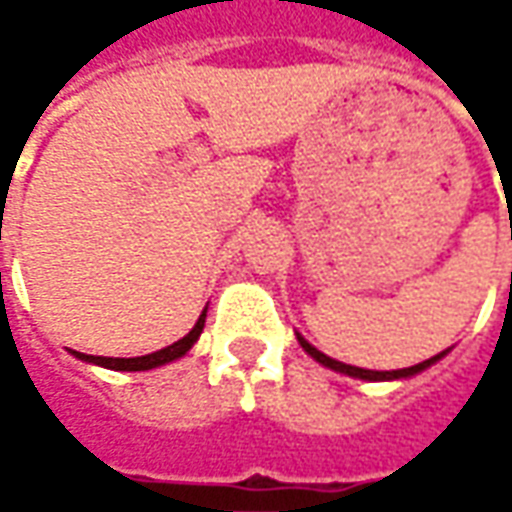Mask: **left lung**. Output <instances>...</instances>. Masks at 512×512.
<instances>
[{
  "mask_svg": "<svg viewBox=\"0 0 512 512\" xmlns=\"http://www.w3.org/2000/svg\"><path fill=\"white\" fill-rule=\"evenodd\" d=\"M296 339H299V344L305 347V353L310 356V359H316L319 364H325V367L336 370V373H344V376H350V379H362V382H399V379H410V376L422 373V370H427L430 364H436L439 359L447 356V350H442L439 356H430V359L413 364V367H402V370H364V367H353V364H344V362H336V359H330V356H325L322 350H316L313 344L307 342L302 333H296Z\"/></svg>",
  "mask_w": 512,
  "mask_h": 512,
  "instance_id": "8db88e82",
  "label": "left lung"
}]
</instances>
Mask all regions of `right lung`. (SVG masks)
<instances>
[{
  "label": "right lung",
  "mask_w": 512,
  "mask_h": 512,
  "mask_svg": "<svg viewBox=\"0 0 512 512\" xmlns=\"http://www.w3.org/2000/svg\"><path fill=\"white\" fill-rule=\"evenodd\" d=\"M205 316H207V307L202 310V316L196 319V325L193 330L182 336L179 342L168 344V347H162V350H156V353H148V356H133V359H113V356H88V353H79V350H70L76 359H82V362L88 364H99V367H108V370H122V373H136V370H153V367H162V364L176 362V359H182L187 350L193 347V344L199 342V336H202V330H205Z\"/></svg>",
  "instance_id": "obj_1"
}]
</instances>
